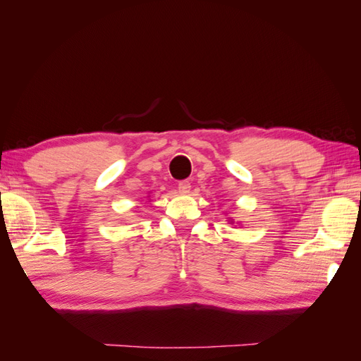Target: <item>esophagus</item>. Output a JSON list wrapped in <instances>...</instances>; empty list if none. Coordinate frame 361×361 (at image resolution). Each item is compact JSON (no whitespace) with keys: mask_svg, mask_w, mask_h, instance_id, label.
Returning a JSON list of instances; mask_svg holds the SVG:
<instances>
[{"mask_svg":"<svg viewBox=\"0 0 361 361\" xmlns=\"http://www.w3.org/2000/svg\"><path fill=\"white\" fill-rule=\"evenodd\" d=\"M189 190H190V183L189 181H181L178 185V192L181 195H186V194H189Z\"/></svg>","mask_w":361,"mask_h":361,"instance_id":"1","label":"esophagus"}]
</instances>
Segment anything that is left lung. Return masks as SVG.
I'll use <instances>...</instances> for the list:
<instances>
[{
  "label": "left lung",
  "mask_w": 361,
  "mask_h": 361,
  "mask_svg": "<svg viewBox=\"0 0 361 361\" xmlns=\"http://www.w3.org/2000/svg\"><path fill=\"white\" fill-rule=\"evenodd\" d=\"M231 224H233V221H231Z\"/></svg>",
  "instance_id": "8db88e82"
}]
</instances>
